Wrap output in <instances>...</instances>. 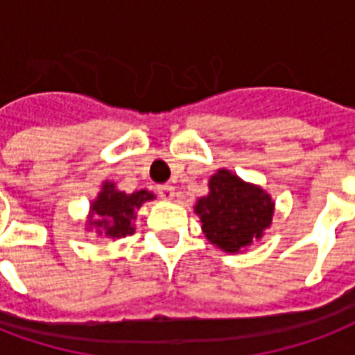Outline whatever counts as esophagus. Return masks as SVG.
<instances>
[{
  "label": "esophagus",
  "instance_id": "esophagus-1",
  "mask_svg": "<svg viewBox=\"0 0 355 355\" xmlns=\"http://www.w3.org/2000/svg\"><path fill=\"white\" fill-rule=\"evenodd\" d=\"M159 196L162 200H172L174 198V187L172 185H160Z\"/></svg>",
  "mask_w": 355,
  "mask_h": 355
}]
</instances>
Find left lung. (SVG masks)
Listing matches in <instances>:
<instances>
[{"instance_id":"8db88e82","label":"left lung","mask_w":355,"mask_h":355,"mask_svg":"<svg viewBox=\"0 0 355 355\" xmlns=\"http://www.w3.org/2000/svg\"><path fill=\"white\" fill-rule=\"evenodd\" d=\"M195 209L209 242L234 253L261 238L272 221L274 204L263 189L219 170L209 180V195L202 196Z\"/></svg>"}]
</instances>
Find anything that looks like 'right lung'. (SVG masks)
Segmentation results:
<instances>
[{
    "label": "right lung",
    "instance_id": "1",
    "mask_svg": "<svg viewBox=\"0 0 355 355\" xmlns=\"http://www.w3.org/2000/svg\"><path fill=\"white\" fill-rule=\"evenodd\" d=\"M153 195L147 191L138 193H121L113 183H105L103 191L98 196V200L92 204L94 219L90 223L100 227L105 236L121 238L134 232L132 221L136 219L134 209H138L146 200H151Z\"/></svg>",
    "mask_w": 355,
    "mask_h": 355
}]
</instances>
